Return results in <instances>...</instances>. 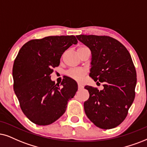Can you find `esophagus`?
Masks as SVG:
<instances>
[{
	"label": "esophagus",
	"instance_id": "obj_1",
	"mask_svg": "<svg viewBox=\"0 0 147 147\" xmlns=\"http://www.w3.org/2000/svg\"><path fill=\"white\" fill-rule=\"evenodd\" d=\"M78 87H79V90H81V89H83V86L80 83H78Z\"/></svg>",
	"mask_w": 147,
	"mask_h": 147
}]
</instances>
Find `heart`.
<instances>
[{"label": "heart", "mask_w": 147, "mask_h": 147, "mask_svg": "<svg viewBox=\"0 0 147 147\" xmlns=\"http://www.w3.org/2000/svg\"><path fill=\"white\" fill-rule=\"evenodd\" d=\"M85 48L86 47H79L78 50L85 49ZM85 73H86V71L85 70L76 68V69H72L69 70L67 72V75L73 79L76 80V81H81L83 79V76L85 75Z\"/></svg>", "instance_id": "1"}]
</instances>
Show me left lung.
Returning <instances> with one entry per match:
<instances>
[{
	"label": "left lung",
	"mask_w": 147,
	"mask_h": 147,
	"mask_svg": "<svg viewBox=\"0 0 147 147\" xmlns=\"http://www.w3.org/2000/svg\"><path fill=\"white\" fill-rule=\"evenodd\" d=\"M77 38L92 53L90 76L104 83L100 91L85 86L90 93L85 113L97 127L112 129L123 121L135 98L136 72L131 55L112 37L80 34Z\"/></svg>",
	"instance_id": "left-lung-1"
}]
</instances>
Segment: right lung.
Instances as JSON below:
<instances>
[{
	"label": "right lung",
	"instance_id": "1",
	"mask_svg": "<svg viewBox=\"0 0 147 147\" xmlns=\"http://www.w3.org/2000/svg\"><path fill=\"white\" fill-rule=\"evenodd\" d=\"M78 42L75 36H51L31 40L20 49L13 66L15 94L24 115L38 125H49L65 113L78 90L66 77L62 87L51 81L52 68L60 65L63 53Z\"/></svg>",
	"mask_w": 147,
	"mask_h": 147
}]
</instances>
